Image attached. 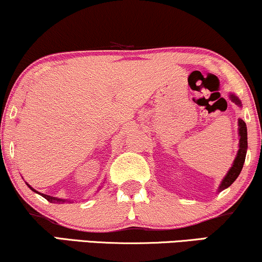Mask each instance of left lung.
I'll list each match as a JSON object with an SVG mask.
<instances>
[{"instance_id":"8db88e82","label":"left lung","mask_w":262,"mask_h":262,"mask_svg":"<svg viewBox=\"0 0 262 262\" xmlns=\"http://www.w3.org/2000/svg\"><path fill=\"white\" fill-rule=\"evenodd\" d=\"M230 99L233 102H236L237 105H241V100L238 99L236 95L230 94ZM238 135H239V148H238L237 156L234 158L232 167L230 168V170L227 171V174L225 175V178L221 181L219 188H217V192H221L225 188L231 186L232 183L238 178V175L241 174L242 168H243L244 161H246V155H247V148H248V137H247V124L243 120H238Z\"/></svg>"}]
</instances>
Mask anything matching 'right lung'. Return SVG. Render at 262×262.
Listing matches in <instances>:
<instances>
[{"label":"right lung","mask_w":262,"mask_h":262,"mask_svg":"<svg viewBox=\"0 0 262 262\" xmlns=\"http://www.w3.org/2000/svg\"><path fill=\"white\" fill-rule=\"evenodd\" d=\"M28 185V186L31 188L32 191L34 192H36V193H39V192H37L35 190V188H32L31 186H30L29 184H26ZM41 194L42 197H45L46 200H47L48 202H52V203H55V204H62V203H71V201H69V200H62V198H58V197H52V196H48V194H45V193H39Z\"/></svg>","instance_id":"obj_1"}]
</instances>
